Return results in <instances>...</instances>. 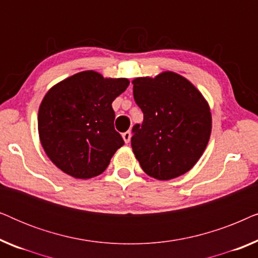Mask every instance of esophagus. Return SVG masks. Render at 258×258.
I'll use <instances>...</instances> for the list:
<instances>
[{
	"label": "esophagus",
	"instance_id": "obj_1",
	"mask_svg": "<svg viewBox=\"0 0 258 258\" xmlns=\"http://www.w3.org/2000/svg\"><path fill=\"white\" fill-rule=\"evenodd\" d=\"M122 137H123V140H124L125 143H129L130 142V139H132V133H130V132L123 133L122 134Z\"/></svg>",
	"mask_w": 258,
	"mask_h": 258
}]
</instances>
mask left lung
<instances>
[{"label": "left lung", "instance_id": "obj_1", "mask_svg": "<svg viewBox=\"0 0 258 258\" xmlns=\"http://www.w3.org/2000/svg\"><path fill=\"white\" fill-rule=\"evenodd\" d=\"M132 83L134 98L144 115L132 137L141 168L160 181L188 172L210 139L208 101L189 80L169 70L155 77H136Z\"/></svg>", "mask_w": 258, "mask_h": 258}]
</instances>
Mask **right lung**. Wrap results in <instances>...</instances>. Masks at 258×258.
<instances>
[{
	"label": "right lung",
	"mask_w": 258,
	"mask_h": 258,
	"mask_svg": "<svg viewBox=\"0 0 258 258\" xmlns=\"http://www.w3.org/2000/svg\"><path fill=\"white\" fill-rule=\"evenodd\" d=\"M128 86V79L86 70L47 91L38 109V136L56 167L80 179L95 177L107 169L124 144L114 128L111 103Z\"/></svg>",
	"instance_id": "1"
}]
</instances>
